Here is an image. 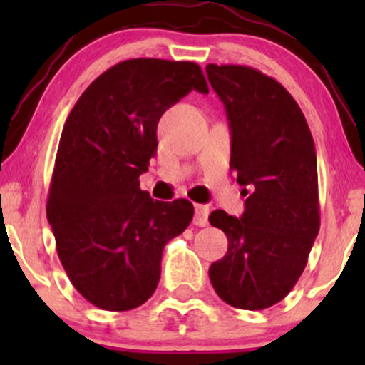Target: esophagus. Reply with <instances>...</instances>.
I'll return each mask as SVG.
<instances>
[{
    "label": "esophagus",
    "instance_id": "esophagus-1",
    "mask_svg": "<svg viewBox=\"0 0 365 365\" xmlns=\"http://www.w3.org/2000/svg\"><path fill=\"white\" fill-rule=\"evenodd\" d=\"M194 210H196V215H194V224H196V226H206V224H208V213H210L208 206L196 205L194 206Z\"/></svg>",
    "mask_w": 365,
    "mask_h": 365
}]
</instances>
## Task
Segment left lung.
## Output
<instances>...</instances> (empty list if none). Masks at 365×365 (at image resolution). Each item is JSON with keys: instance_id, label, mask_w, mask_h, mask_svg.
Returning a JSON list of instances; mask_svg holds the SVG:
<instances>
[{"instance_id": "1", "label": "left lung", "mask_w": 365, "mask_h": 365, "mask_svg": "<svg viewBox=\"0 0 365 365\" xmlns=\"http://www.w3.org/2000/svg\"><path fill=\"white\" fill-rule=\"evenodd\" d=\"M226 108L231 171L244 187V215L210 213L227 252L210 267L215 293L247 311L272 307L300 279L319 231L318 164L311 130L281 83L245 65H206Z\"/></svg>"}]
</instances>
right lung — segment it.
Wrapping results in <instances>:
<instances>
[{"instance_id": "add662e5", "label": "right lung", "mask_w": 365, "mask_h": 365, "mask_svg": "<svg viewBox=\"0 0 365 365\" xmlns=\"http://www.w3.org/2000/svg\"><path fill=\"white\" fill-rule=\"evenodd\" d=\"M192 90L208 93L197 63L125 60L84 90L65 121L47 220L70 282L95 307L145 304L159 284L164 245L192 220L190 201H153L139 189L160 116Z\"/></svg>"}]
</instances>
